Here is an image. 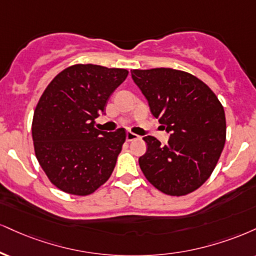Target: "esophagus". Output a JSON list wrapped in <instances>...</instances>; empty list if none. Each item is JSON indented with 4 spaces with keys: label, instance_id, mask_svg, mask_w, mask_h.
I'll return each instance as SVG.
<instances>
[{
    "label": "esophagus",
    "instance_id": "1",
    "mask_svg": "<svg viewBox=\"0 0 256 256\" xmlns=\"http://www.w3.org/2000/svg\"><path fill=\"white\" fill-rule=\"evenodd\" d=\"M137 138H138V136L136 134H134V132H131V131L126 132V140L128 142H132V140H137Z\"/></svg>",
    "mask_w": 256,
    "mask_h": 256
}]
</instances>
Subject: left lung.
Here are the masks:
<instances>
[{
	"label": "left lung",
	"mask_w": 256,
	"mask_h": 256,
	"mask_svg": "<svg viewBox=\"0 0 256 256\" xmlns=\"http://www.w3.org/2000/svg\"><path fill=\"white\" fill-rule=\"evenodd\" d=\"M152 114L168 132L166 146L146 136L138 162L150 184L186 196L210 178L226 143V113L216 94L196 76L170 68L131 70Z\"/></svg>",
	"instance_id": "8db88e82"
}]
</instances>
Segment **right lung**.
<instances>
[{
  "mask_svg": "<svg viewBox=\"0 0 256 256\" xmlns=\"http://www.w3.org/2000/svg\"><path fill=\"white\" fill-rule=\"evenodd\" d=\"M128 74L76 64L58 74L40 98L32 122L36 156L48 180L63 192L92 194L112 174L126 131L98 130L95 119Z\"/></svg>",
  "mask_w": 256,
  "mask_h": 256,
  "instance_id": "obj_1",
  "label": "right lung"
}]
</instances>
